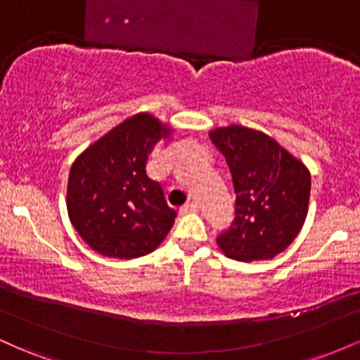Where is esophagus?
I'll list each match as a JSON object with an SVG mask.
<instances>
[{"instance_id":"34e87169","label":"esophagus","mask_w":360,"mask_h":360,"mask_svg":"<svg viewBox=\"0 0 360 360\" xmlns=\"http://www.w3.org/2000/svg\"><path fill=\"white\" fill-rule=\"evenodd\" d=\"M198 210H200V205L194 203V201H191V203H186L184 206H181L179 213L181 214H188V213H196Z\"/></svg>"}]
</instances>
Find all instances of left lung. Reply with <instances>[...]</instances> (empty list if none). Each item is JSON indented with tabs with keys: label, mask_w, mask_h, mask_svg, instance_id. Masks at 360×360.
Returning a JSON list of instances; mask_svg holds the SVG:
<instances>
[{
	"label": "left lung",
	"mask_w": 360,
	"mask_h": 360,
	"mask_svg": "<svg viewBox=\"0 0 360 360\" xmlns=\"http://www.w3.org/2000/svg\"><path fill=\"white\" fill-rule=\"evenodd\" d=\"M232 174L235 218L217 237L226 257L272 259L296 238L308 213V169L262 131L240 125L210 134Z\"/></svg>",
	"instance_id": "obj_1"
}]
</instances>
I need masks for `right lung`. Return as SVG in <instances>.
<instances>
[{"label": "right lung", "instance_id": "add662e5", "mask_svg": "<svg viewBox=\"0 0 360 360\" xmlns=\"http://www.w3.org/2000/svg\"><path fill=\"white\" fill-rule=\"evenodd\" d=\"M171 134L159 120L139 113L108 131L74 160L68 212L93 250L115 259L150 254L176 218L164 189L147 176L148 154Z\"/></svg>", "mask_w": 360, "mask_h": 360}]
</instances>
